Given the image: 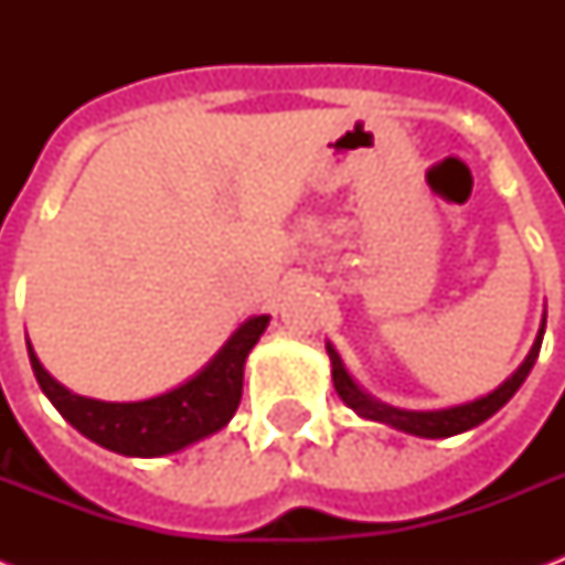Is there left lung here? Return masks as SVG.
I'll use <instances>...</instances> for the list:
<instances>
[{
  "label": "left lung",
  "instance_id": "1",
  "mask_svg": "<svg viewBox=\"0 0 565 565\" xmlns=\"http://www.w3.org/2000/svg\"><path fill=\"white\" fill-rule=\"evenodd\" d=\"M545 334V317L540 322V331H536V340L531 345V352L522 361L513 375L499 384L492 393L475 398V402L455 404V407H439V411H404V407H393V404H384L372 398L366 390H363L349 370H345L343 358L337 354V349L331 343H326L328 358H331V377H334V390L337 395L343 398L349 407H352L358 416L370 422H381V425H390L395 430H404V434H413V437H425V439H446L455 437V434H463V430L478 428L481 422H487L492 413H499L504 404L516 395V390L525 384L527 372L534 370L536 358H540V345H543Z\"/></svg>",
  "mask_w": 565,
  "mask_h": 565
}]
</instances>
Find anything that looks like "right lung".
<instances>
[{
    "mask_svg": "<svg viewBox=\"0 0 565 565\" xmlns=\"http://www.w3.org/2000/svg\"><path fill=\"white\" fill-rule=\"evenodd\" d=\"M266 326V313L246 319L193 377L143 402H99L70 393L43 370L31 343L29 361L40 390L78 434L117 455L163 457L175 455L228 425L243 395L246 358Z\"/></svg>",
    "mask_w": 565,
    "mask_h": 565,
    "instance_id": "obj_1",
    "label": "right lung"
}]
</instances>
